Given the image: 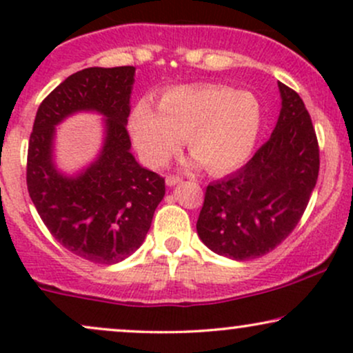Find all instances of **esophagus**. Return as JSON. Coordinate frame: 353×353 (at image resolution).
Masks as SVG:
<instances>
[{"label":"esophagus","mask_w":353,"mask_h":353,"mask_svg":"<svg viewBox=\"0 0 353 353\" xmlns=\"http://www.w3.org/2000/svg\"><path fill=\"white\" fill-rule=\"evenodd\" d=\"M181 182V177H174V176H168L165 177V184L169 185V188H172V185L179 184Z\"/></svg>","instance_id":"34e87169"}]
</instances>
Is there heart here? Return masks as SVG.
<instances>
[{"label": "heart", "mask_w": 353, "mask_h": 353, "mask_svg": "<svg viewBox=\"0 0 353 353\" xmlns=\"http://www.w3.org/2000/svg\"><path fill=\"white\" fill-rule=\"evenodd\" d=\"M129 134L137 154L161 168L188 137L194 163L208 172H229L252 152L261 131V106L254 94L219 84L165 91L159 108L141 99L129 116Z\"/></svg>", "instance_id": "obj_1"}]
</instances>
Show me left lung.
I'll return each instance as SVG.
<instances>
[{"label": "left lung", "instance_id": "left-lung-1", "mask_svg": "<svg viewBox=\"0 0 353 353\" xmlns=\"http://www.w3.org/2000/svg\"><path fill=\"white\" fill-rule=\"evenodd\" d=\"M282 108L269 141L236 174L208 185L197 236L212 252L250 261L292 232L319 177V144L305 104L279 83Z\"/></svg>", "mask_w": 353, "mask_h": 353}]
</instances>
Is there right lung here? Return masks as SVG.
Instances as JSON below:
<instances>
[{
	"label": "right lung",
	"mask_w": 353,
	"mask_h": 353,
	"mask_svg": "<svg viewBox=\"0 0 353 353\" xmlns=\"http://www.w3.org/2000/svg\"><path fill=\"white\" fill-rule=\"evenodd\" d=\"M136 68H88L64 79L36 112L26 182L44 225L61 245L96 262L116 264L143 245L164 179L136 161L125 125ZM79 112L103 117V143L74 174L55 164L56 127Z\"/></svg>",
	"instance_id": "obj_1"
}]
</instances>
